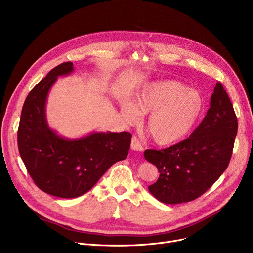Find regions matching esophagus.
Wrapping results in <instances>:
<instances>
[{"label":"esophagus","instance_id":"34e87169","mask_svg":"<svg viewBox=\"0 0 253 253\" xmlns=\"http://www.w3.org/2000/svg\"><path fill=\"white\" fill-rule=\"evenodd\" d=\"M131 149L133 151H138V152H141L143 150V147L141 145L140 141L136 137H133L131 139Z\"/></svg>","mask_w":253,"mask_h":253}]
</instances>
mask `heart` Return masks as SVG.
<instances>
[{"instance_id":"obj_1","label":"heart","mask_w":253,"mask_h":253,"mask_svg":"<svg viewBox=\"0 0 253 253\" xmlns=\"http://www.w3.org/2000/svg\"><path fill=\"white\" fill-rule=\"evenodd\" d=\"M204 98L198 91L177 81L155 82L143 88L133 100L121 104L129 123L148 115L145 128L159 144H170L188 136L204 111Z\"/></svg>"}]
</instances>
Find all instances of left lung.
<instances>
[{
  "label": "left lung",
  "instance_id": "obj_1",
  "mask_svg": "<svg viewBox=\"0 0 253 253\" xmlns=\"http://www.w3.org/2000/svg\"><path fill=\"white\" fill-rule=\"evenodd\" d=\"M238 121L228 93L217 82L210 108L189 138L163 150H145L144 158L160 176L149 185L165 204L190 202L203 195L227 169L237 135Z\"/></svg>",
  "mask_w": 253,
  "mask_h": 253
}]
</instances>
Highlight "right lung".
<instances>
[{
    "instance_id": "add662e5",
    "label": "right lung",
    "mask_w": 253,
    "mask_h": 253,
    "mask_svg": "<svg viewBox=\"0 0 253 253\" xmlns=\"http://www.w3.org/2000/svg\"><path fill=\"white\" fill-rule=\"evenodd\" d=\"M73 71V62H63L32 89L17 132L19 154L34 182L59 198L87 193L113 164L126 159L132 137L128 132H106L70 140L49 128L45 114L48 92L57 77Z\"/></svg>"
}]
</instances>
